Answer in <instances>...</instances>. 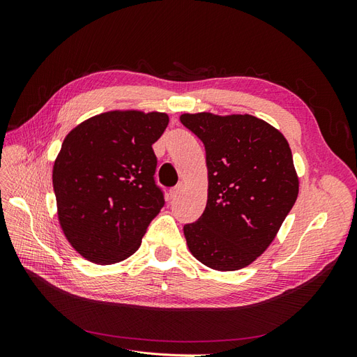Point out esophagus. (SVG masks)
I'll use <instances>...</instances> for the list:
<instances>
[{
    "label": "esophagus",
    "instance_id": "obj_1",
    "mask_svg": "<svg viewBox=\"0 0 357 357\" xmlns=\"http://www.w3.org/2000/svg\"><path fill=\"white\" fill-rule=\"evenodd\" d=\"M181 190H183V185H181V183H180V185H177V186H174V188H172L171 189V197L172 198H177L178 195H180V193H181Z\"/></svg>",
    "mask_w": 357,
    "mask_h": 357
}]
</instances>
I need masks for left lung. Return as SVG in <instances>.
Returning <instances> with one entry per match:
<instances>
[{"mask_svg":"<svg viewBox=\"0 0 357 357\" xmlns=\"http://www.w3.org/2000/svg\"><path fill=\"white\" fill-rule=\"evenodd\" d=\"M205 147L208 201L186 223L190 253L218 271L250 265L273 243L298 198L299 183L286 138L250 114H181Z\"/></svg>","mask_w":357,"mask_h":357,"instance_id":"8db88e82","label":"left lung"}]
</instances>
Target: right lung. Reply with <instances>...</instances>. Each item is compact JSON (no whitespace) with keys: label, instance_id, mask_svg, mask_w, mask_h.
I'll use <instances>...</instances> for the list:
<instances>
[{"label":"right lung","instance_id":"add662e5","mask_svg":"<svg viewBox=\"0 0 357 357\" xmlns=\"http://www.w3.org/2000/svg\"><path fill=\"white\" fill-rule=\"evenodd\" d=\"M165 113L110 112L75 126L53 167L58 215L67 240L91 262H121L138 250L160 208L153 143Z\"/></svg>","mask_w":357,"mask_h":357}]
</instances>
